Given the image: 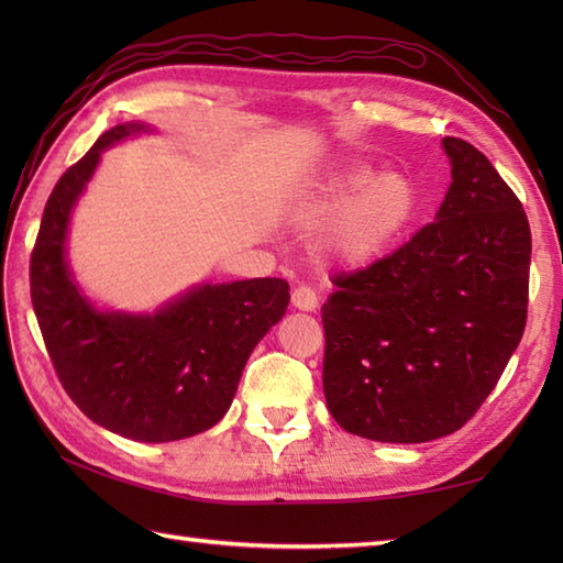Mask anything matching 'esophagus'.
<instances>
[{"label": "esophagus", "mask_w": 563, "mask_h": 563, "mask_svg": "<svg viewBox=\"0 0 563 563\" xmlns=\"http://www.w3.org/2000/svg\"><path fill=\"white\" fill-rule=\"evenodd\" d=\"M292 305L302 312H317L319 307V295L314 292L312 285H297L292 290Z\"/></svg>", "instance_id": "34e87169"}]
</instances>
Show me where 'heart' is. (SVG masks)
<instances>
[{
    "instance_id": "heart-1",
    "label": "heart",
    "mask_w": 563,
    "mask_h": 563,
    "mask_svg": "<svg viewBox=\"0 0 563 563\" xmlns=\"http://www.w3.org/2000/svg\"><path fill=\"white\" fill-rule=\"evenodd\" d=\"M418 210V194L409 176L377 174L365 164H349L309 186L295 200L292 220L317 230L331 258L363 266L399 242Z\"/></svg>"
}]
</instances>
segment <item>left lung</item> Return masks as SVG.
Instances as JSON below:
<instances>
[{"instance_id":"left-lung-1","label":"left lung","mask_w":563,"mask_h":563,"mask_svg":"<svg viewBox=\"0 0 563 563\" xmlns=\"http://www.w3.org/2000/svg\"><path fill=\"white\" fill-rule=\"evenodd\" d=\"M452 184L433 222L367 268L333 275L321 307L324 397L379 442L460 430L504 375L528 321V214L484 154L442 140Z\"/></svg>"}]
</instances>
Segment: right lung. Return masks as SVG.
I'll use <instances>...</instances> for the list:
<instances>
[{"instance_id":"1","label":"right lung","mask_w":563,"mask_h":563,"mask_svg":"<svg viewBox=\"0 0 563 563\" xmlns=\"http://www.w3.org/2000/svg\"><path fill=\"white\" fill-rule=\"evenodd\" d=\"M142 130L111 128L59 176L31 254V302L55 373L84 416L130 440L172 442L227 413L251 351L288 309L290 285H198L157 314L99 312L81 297L65 258L69 212L101 152Z\"/></svg>"}]
</instances>
